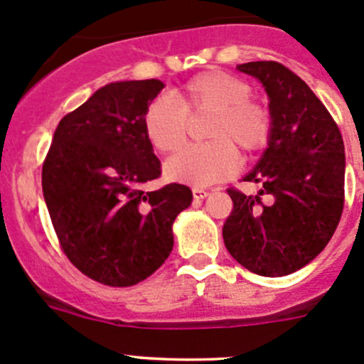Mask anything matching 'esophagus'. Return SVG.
Masks as SVG:
<instances>
[{"mask_svg":"<svg viewBox=\"0 0 364 364\" xmlns=\"http://www.w3.org/2000/svg\"><path fill=\"white\" fill-rule=\"evenodd\" d=\"M192 193H193V199H197V200L205 199V197L209 196L208 190H203V188H193V190H192Z\"/></svg>","mask_w":364,"mask_h":364,"instance_id":"obj_1","label":"esophagus"}]
</instances>
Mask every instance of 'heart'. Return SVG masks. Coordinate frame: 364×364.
<instances>
[{
    "mask_svg": "<svg viewBox=\"0 0 364 364\" xmlns=\"http://www.w3.org/2000/svg\"><path fill=\"white\" fill-rule=\"evenodd\" d=\"M209 112L203 144L181 149L165 161L167 179L183 185L203 186L225 181L236 174V149L247 156L262 151L273 134V116L267 105L252 98L247 80L220 68H209L190 77L178 98H153L142 116L148 141L160 153L181 148L188 135V117Z\"/></svg>",
    "mask_w": 364,
    "mask_h": 364,
    "instance_id": "1",
    "label": "heart"
}]
</instances>
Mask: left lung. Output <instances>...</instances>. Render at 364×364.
I'll use <instances>...</instances> for the list:
<instances>
[{
  "label": "left lung",
  "instance_id": "obj_1",
  "mask_svg": "<svg viewBox=\"0 0 364 364\" xmlns=\"http://www.w3.org/2000/svg\"><path fill=\"white\" fill-rule=\"evenodd\" d=\"M237 70L266 87L273 134L245 178L262 190L257 196L227 190L232 211L223 223V243L252 273L285 277L314 260L338 227L345 203L343 139L324 104L292 70L277 61H252Z\"/></svg>",
  "mask_w": 364,
  "mask_h": 364
}]
</instances>
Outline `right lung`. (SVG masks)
<instances>
[{
    "label": "right lung",
    "instance_id": "add662e5",
    "mask_svg": "<svg viewBox=\"0 0 364 364\" xmlns=\"http://www.w3.org/2000/svg\"><path fill=\"white\" fill-rule=\"evenodd\" d=\"M164 82L100 87L58 124L42 167V190L58 241L82 274L109 287L151 277L172 252V223L192 204L179 183L146 192L160 160L142 127Z\"/></svg>",
    "mask_w": 364,
    "mask_h": 364
}]
</instances>
